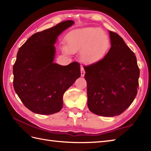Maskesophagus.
<instances>
[{"label": "esophagus", "mask_w": 151, "mask_h": 151, "mask_svg": "<svg viewBox=\"0 0 151 151\" xmlns=\"http://www.w3.org/2000/svg\"><path fill=\"white\" fill-rule=\"evenodd\" d=\"M85 75V70L84 69V68H83V67H81V76H84Z\"/></svg>", "instance_id": "obj_1"}]
</instances>
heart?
Masks as SVG:
<instances>
[{
	"mask_svg": "<svg viewBox=\"0 0 151 151\" xmlns=\"http://www.w3.org/2000/svg\"><path fill=\"white\" fill-rule=\"evenodd\" d=\"M67 43L72 52H82V60L86 63H93L104 56L110 47V40L104 31L88 28L70 34L67 37ZM64 53L68 54L65 47Z\"/></svg>",
	"mask_w": 151,
	"mask_h": 151,
	"instance_id": "heart-1",
	"label": "heart"
}]
</instances>
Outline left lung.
Instances as JSON below:
<instances>
[{
  "label": "left lung",
  "mask_w": 151,
  "mask_h": 151,
  "mask_svg": "<svg viewBox=\"0 0 151 151\" xmlns=\"http://www.w3.org/2000/svg\"><path fill=\"white\" fill-rule=\"evenodd\" d=\"M109 34L111 48L106 55L84 68L89 110L101 116L114 117L136 97L139 69L135 54L123 38L111 31Z\"/></svg>",
  "instance_id": "left-lung-1"
}]
</instances>
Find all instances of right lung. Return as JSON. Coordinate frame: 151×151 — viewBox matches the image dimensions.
Listing matches in <instances>:
<instances>
[{"instance_id": "1", "label": "right lung", "mask_w": 151, "mask_h": 151, "mask_svg": "<svg viewBox=\"0 0 151 151\" xmlns=\"http://www.w3.org/2000/svg\"><path fill=\"white\" fill-rule=\"evenodd\" d=\"M74 23L65 21L34 34L19 48L13 67L14 88L22 103L35 114L60 111L64 93L81 76L78 62L54 63L58 37Z\"/></svg>"}]
</instances>
